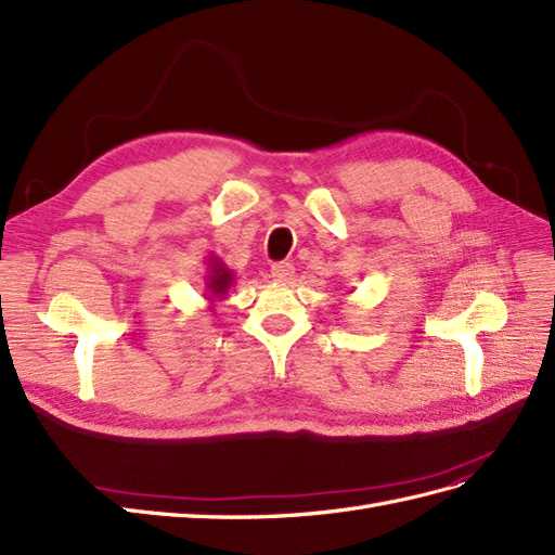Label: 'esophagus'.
<instances>
[{
	"label": "esophagus",
	"mask_w": 555,
	"mask_h": 555,
	"mask_svg": "<svg viewBox=\"0 0 555 555\" xmlns=\"http://www.w3.org/2000/svg\"><path fill=\"white\" fill-rule=\"evenodd\" d=\"M295 276V267L291 262H276L272 264V279L279 283H286Z\"/></svg>",
	"instance_id": "obj_1"
}]
</instances>
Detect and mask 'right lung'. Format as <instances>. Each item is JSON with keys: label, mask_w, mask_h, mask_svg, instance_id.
I'll use <instances>...</instances> for the list:
<instances>
[{"label": "right lung", "mask_w": 555, "mask_h": 555, "mask_svg": "<svg viewBox=\"0 0 555 555\" xmlns=\"http://www.w3.org/2000/svg\"><path fill=\"white\" fill-rule=\"evenodd\" d=\"M234 286V272L227 267L216 255L208 258V274H206V300L208 302H220Z\"/></svg>", "instance_id": "add662e5"}]
</instances>
